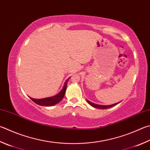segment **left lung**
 <instances>
[{"mask_svg":"<svg viewBox=\"0 0 150 150\" xmlns=\"http://www.w3.org/2000/svg\"><path fill=\"white\" fill-rule=\"evenodd\" d=\"M86 101H87V102L89 103L90 105H91V106H92V107H93V108H98V109H102V110H104V109H108V108H111V107H113V106H115L117 104H118L119 103H120V102H117V103H113V104H111V105H105L96 104V103H94L93 102L89 101V100H87V99H86Z\"/></svg>","mask_w":150,"mask_h":150,"instance_id":"8db88e82","label":"left lung"}]
</instances>
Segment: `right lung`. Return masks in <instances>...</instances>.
<instances>
[{
  "mask_svg": "<svg viewBox=\"0 0 150 150\" xmlns=\"http://www.w3.org/2000/svg\"><path fill=\"white\" fill-rule=\"evenodd\" d=\"M69 79L70 77L68 78L66 81V82L64 83L63 88L62 89V91L59 92L58 94H57L56 95H55V96H52V97H48V98H42V99H35L29 97L30 99H31L32 101H33L35 103H37V104L39 105L52 106V105H56V103H58V102L62 101V99H63L65 93H66L67 82Z\"/></svg>",
  "mask_w": 150,
  "mask_h": 150,
  "instance_id": "right-lung-1",
  "label": "right lung"
}]
</instances>
